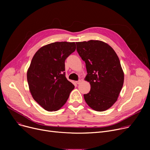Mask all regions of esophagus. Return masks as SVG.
I'll use <instances>...</instances> for the list:
<instances>
[{
	"instance_id": "34e87169",
	"label": "esophagus",
	"mask_w": 150,
	"mask_h": 150,
	"mask_svg": "<svg viewBox=\"0 0 150 150\" xmlns=\"http://www.w3.org/2000/svg\"><path fill=\"white\" fill-rule=\"evenodd\" d=\"M81 80H79L78 81H76V84H80L81 83Z\"/></svg>"
}]
</instances>
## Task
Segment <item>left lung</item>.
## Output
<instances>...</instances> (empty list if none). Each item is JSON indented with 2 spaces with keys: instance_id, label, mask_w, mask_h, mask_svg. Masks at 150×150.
<instances>
[{
  "instance_id": "left-lung-1",
  "label": "left lung",
  "mask_w": 150,
  "mask_h": 150,
  "mask_svg": "<svg viewBox=\"0 0 150 150\" xmlns=\"http://www.w3.org/2000/svg\"><path fill=\"white\" fill-rule=\"evenodd\" d=\"M76 50L85 62L91 91L84 98L88 106L104 111L117 100L124 82V73L117 54L108 44L98 40L78 42Z\"/></svg>"
}]
</instances>
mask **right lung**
Here are the masks:
<instances>
[{"mask_svg":"<svg viewBox=\"0 0 150 150\" xmlns=\"http://www.w3.org/2000/svg\"><path fill=\"white\" fill-rule=\"evenodd\" d=\"M75 42H56L41 47L27 70L30 93L48 111H56L66 103L75 86L65 75V60L75 52Z\"/></svg>","mask_w":150,"mask_h":150,"instance_id":"add662e5","label":"right lung"}]
</instances>
